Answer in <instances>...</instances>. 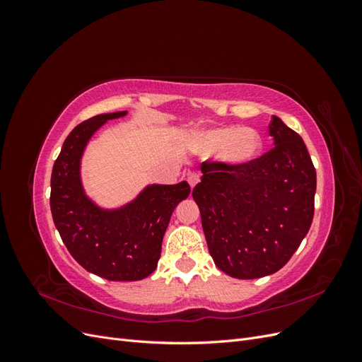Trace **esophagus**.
Masks as SVG:
<instances>
[{
	"label": "esophagus",
	"mask_w": 362,
	"mask_h": 362,
	"mask_svg": "<svg viewBox=\"0 0 362 362\" xmlns=\"http://www.w3.org/2000/svg\"><path fill=\"white\" fill-rule=\"evenodd\" d=\"M187 181L190 184V187H194V185L201 181V175L198 172H192L187 175Z\"/></svg>",
	"instance_id": "34e87169"
}]
</instances>
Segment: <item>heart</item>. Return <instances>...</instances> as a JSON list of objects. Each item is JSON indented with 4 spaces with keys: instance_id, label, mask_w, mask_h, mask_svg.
<instances>
[{
    "instance_id": "b5f03b06",
    "label": "heart",
    "mask_w": 362,
    "mask_h": 362,
    "mask_svg": "<svg viewBox=\"0 0 362 362\" xmlns=\"http://www.w3.org/2000/svg\"><path fill=\"white\" fill-rule=\"evenodd\" d=\"M202 146L210 152H218L229 164H245L254 160L261 149L257 131L250 128L223 127L208 131L201 139Z\"/></svg>"
}]
</instances>
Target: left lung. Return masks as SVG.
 <instances>
[{"mask_svg":"<svg viewBox=\"0 0 362 362\" xmlns=\"http://www.w3.org/2000/svg\"><path fill=\"white\" fill-rule=\"evenodd\" d=\"M275 146L245 164L206 160L192 192L214 264L238 279L272 275L310 231L315 169L302 137L273 116Z\"/></svg>","mask_w":362,"mask_h":362,"instance_id":"left-lung-1","label":"left lung"}]
</instances>
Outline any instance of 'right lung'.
Listing matches in <instances>:
<instances>
[{"mask_svg":"<svg viewBox=\"0 0 362 362\" xmlns=\"http://www.w3.org/2000/svg\"><path fill=\"white\" fill-rule=\"evenodd\" d=\"M124 115H98L71 131L54 163L49 205L64 246L81 267L108 281H140L157 269L170 216L189 196L190 185H151L116 211H104L86 198L80 181L83 149L104 122Z\"/></svg>","mask_w":362,"mask_h":362,"instance_id":"right-lung-1","label":"right lung"}]
</instances>
